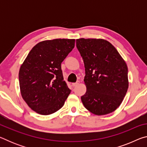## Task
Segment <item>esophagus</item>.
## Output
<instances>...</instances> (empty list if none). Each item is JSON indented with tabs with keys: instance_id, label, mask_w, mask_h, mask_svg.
<instances>
[{
	"instance_id": "1",
	"label": "esophagus",
	"mask_w": 147,
	"mask_h": 147,
	"mask_svg": "<svg viewBox=\"0 0 147 147\" xmlns=\"http://www.w3.org/2000/svg\"><path fill=\"white\" fill-rule=\"evenodd\" d=\"M79 83H80V82L79 81H77L76 82H75V83H72V85H73V86H76L78 85Z\"/></svg>"
}]
</instances>
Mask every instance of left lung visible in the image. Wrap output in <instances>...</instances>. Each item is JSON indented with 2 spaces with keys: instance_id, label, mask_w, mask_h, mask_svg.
I'll use <instances>...</instances> for the list:
<instances>
[{
  "instance_id": "left-lung-1",
  "label": "left lung",
  "mask_w": 147,
  "mask_h": 147,
  "mask_svg": "<svg viewBox=\"0 0 147 147\" xmlns=\"http://www.w3.org/2000/svg\"><path fill=\"white\" fill-rule=\"evenodd\" d=\"M82 57L86 92L85 108L96 115L112 113L121 105L128 88V67L115 47L103 39H76Z\"/></svg>"
}]
</instances>
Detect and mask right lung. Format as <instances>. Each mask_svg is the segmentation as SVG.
<instances>
[{"instance_id": "add662e5", "label": "right lung", "mask_w": 147, "mask_h": 147, "mask_svg": "<svg viewBox=\"0 0 147 147\" xmlns=\"http://www.w3.org/2000/svg\"><path fill=\"white\" fill-rule=\"evenodd\" d=\"M74 44V39L39 42L21 65L19 80L21 96L36 113L51 115L64 105L71 90L63 80L61 64Z\"/></svg>"}]
</instances>
